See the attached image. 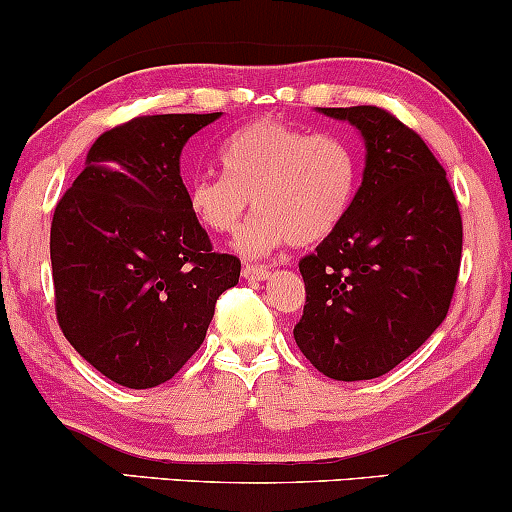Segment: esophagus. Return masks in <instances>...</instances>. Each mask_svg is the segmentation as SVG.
<instances>
[{
	"label": "esophagus",
	"mask_w": 512,
	"mask_h": 512,
	"mask_svg": "<svg viewBox=\"0 0 512 512\" xmlns=\"http://www.w3.org/2000/svg\"><path fill=\"white\" fill-rule=\"evenodd\" d=\"M269 276L267 264H245L243 267V279L245 281H264Z\"/></svg>",
	"instance_id": "obj_1"
}]
</instances>
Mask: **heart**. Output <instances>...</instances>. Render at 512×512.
<instances>
[{
    "mask_svg": "<svg viewBox=\"0 0 512 512\" xmlns=\"http://www.w3.org/2000/svg\"><path fill=\"white\" fill-rule=\"evenodd\" d=\"M223 175L187 185V209L214 236H233L250 207L257 216L236 248L262 257L284 243L305 248L332 236L358 190V149L337 132H310L284 120H252L219 154Z\"/></svg>",
    "mask_w": 512,
    "mask_h": 512,
    "instance_id": "1",
    "label": "heart"
}]
</instances>
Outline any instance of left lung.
Here are the masks:
<instances>
[{
    "label": "left lung",
    "instance_id": "obj_1",
    "mask_svg": "<svg viewBox=\"0 0 512 512\" xmlns=\"http://www.w3.org/2000/svg\"><path fill=\"white\" fill-rule=\"evenodd\" d=\"M351 122L366 168L342 226L298 262V349L334 380H373L414 354L448 315L462 216L424 139L375 105L320 108Z\"/></svg>",
    "mask_w": 512,
    "mask_h": 512
}]
</instances>
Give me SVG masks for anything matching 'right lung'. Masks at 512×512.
Segmentation results:
<instances>
[{
  "instance_id": "obj_1",
  "label": "right lung",
  "mask_w": 512,
  "mask_h": 512,
  "mask_svg": "<svg viewBox=\"0 0 512 512\" xmlns=\"http://www.w3.org/2000/svg\"><path fill=\"white\" fill-rule=\"evenodd\" d=\"M144 115L93 142L50 228L55 313L64 337L105 378L146 390L204 342L240 260L214 252L187 209L180 154L216 122Z\"/></svg>"
}]
</instances>
